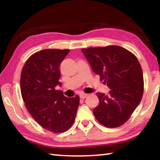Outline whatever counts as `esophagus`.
I'll list each match as a JSON object with an SVG mask.
<instances>
[{
    "label": "esophagus",
    "instance_id": "1",
    "mask_svg": "<svg viewBox=\"0 0 160 160\" xmlns=\"http://www.w3.org/2000/svg\"><path fill=\"white\" fill-rule=\"evenodd\" d=\"M87 96H88V94H80V98L82 99H85Z\"/></svg>",
    "mask_w": 160,
    "mask_h": 160
}]
</instances>
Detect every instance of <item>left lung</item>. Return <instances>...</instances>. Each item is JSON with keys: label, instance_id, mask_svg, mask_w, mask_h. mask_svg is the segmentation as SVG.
Listing matches in <instances>:
<instances>
[{"label": "left lung", "instance_id": "left-lung-1", "mask_svg": "<svg viewBox=\"0 0 160 160\" xmlns=\"http://www.w3.org/2000/svg\"><path fill=\"white\" fill-rule=\"evenodd\" d=\"M93 72L110 89L109 94L97 92L99 105L93 109L97 120L116 128L128 120L143 94L142 70L131 52L118 46L82 48Z\"/></svg>", "mask_w": 160, "mask_h": 160}]
</instances>
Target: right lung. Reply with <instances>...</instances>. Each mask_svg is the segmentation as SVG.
<instances>
[{
  "mask_svg": "<svg viewBox=\"0 0 160 160\" xmlns=\"http://www.w3.org/2000/svg\"><path fill=\"white\" fill-rule=\"evenodd\" d=\"M68 49H44L26 61L20 77L22 97L29 113L40 126L53 132L66 131L73 123L80 104L76 95L68 98L61 86L59 66Z\"/></svg>",
  "mask_w": 160,
  "mask_h": 160,
  "instance_id": "obj_1",
  "label": "right lung"
}]
</instances>
